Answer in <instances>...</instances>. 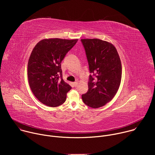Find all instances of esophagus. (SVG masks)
Returning a JSON list of instances; mask_svg holds the SVG:
<instances>
[{
    "instance_id": "obj_1",
    "label": "esophagus",
    "mask_w": 155,
    "mask_h": 155,
    "mask_svg": "<svg viewBox=\"0 0 155 155\" xmlns=\"http://www.w3.org/2000/svg\"><path fill=\"white\" fill-rule=\"evenodd\" d=\"M73 84H74V87H77V85H78V82L75 81V82H74V83H73Z\"/></svg>"
}]
</instances>
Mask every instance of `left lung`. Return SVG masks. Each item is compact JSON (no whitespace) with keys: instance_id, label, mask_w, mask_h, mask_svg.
<instances>
[{"instance_id":"8db88e82","label":"left lung","mask_w":155,"mask_h":155,"mask_svg":"<svg viewBox=\"0 0 155 155\" xmlns=\"http://www.w3.org/2000/svg\"><path fill=\"white\" fill-rule=\"evenodd\" d=\"M90 75L88 90L82 94L83 102L96 108L111 101L120 85L122 68L115 47L107 41L97 38L81 39Z\"/></svg>"}]
</instances>
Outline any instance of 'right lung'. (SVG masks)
Instances as JSON below:
<instances>
[{"instance_id": "add662e5", "label": "right lung", "mask_w": 155, "mask_h": 155, "mask_svg": "<svg viewBox=\"0 0 155 155\" xmlns=\"http://www.w3.org/2000/svg\"><path fill=\"white\" fill-rule=\"evenodd\" d=\"M78 40L44 39L34 48L28 61V76L36 98L49 107L62 105L72 87L62 79L61 62Z\"/></svg>"}]
</instances>
